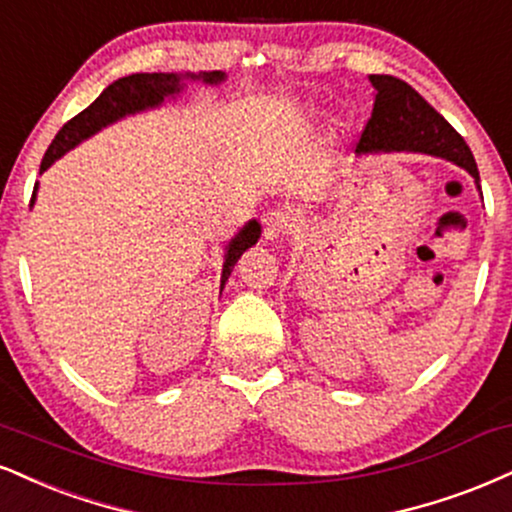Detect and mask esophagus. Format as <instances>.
Wrapping results in <instances>:
<instances>
[{
	"instance_id": "obj_1",
	"label": "esophagus",
	"mask_w": 512,
	"mask_h": 512,
	"mask_svg": "<svg viewBox=\"0 0 512 512\" xmlns=\"http://www.w3.org/2000/svg\"><path fill=\"white\" fill-rule=\"evenodd\" d=\"M293 226H295L293 212H288V209H274V212H269L267 217H264V236L269 240L286 236Z\"/></svg>"
}]
</instances>
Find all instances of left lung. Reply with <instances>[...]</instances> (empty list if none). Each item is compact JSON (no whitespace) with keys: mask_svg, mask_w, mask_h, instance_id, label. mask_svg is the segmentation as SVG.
Listing matches in <instances>:
<instances>
[{"mask_svg":"<svg viewBox=\"0 0 512 512\" xmlns=\"http://www.w3.org/2000/svg\"><path fill=\"white\" fill-rule=\"evenodd\" d=\"M377 88L374 109L357 140V152L412 150L451 159L479 181L470 147L412 85L393 76H369Z\"/></svg>","mask_w":512,"mask_h":512,"instance_id":"obj_1","label":"left lung"}]
</instances>
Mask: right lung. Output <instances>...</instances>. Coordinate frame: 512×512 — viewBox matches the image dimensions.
Here are the masks:
<instances>
[{"label":"right lung","instance_id":"obj_1","mask_svg":"<svg viewBox=\"0 0 512 512\" xmlns=\"http://www.w3.org/2000/svg\"><path fill=\"white\" fill-rule=\"evenodd\" d=\"M188 78H202L207 80V83H217V80L224 78V73L214 71V73H202V76H188ZM181 80L183 78L176 76V73H133V76L114 80V83L109 85V88L104 90L88 109H83L78 116H73L71 121L64 123V128L57 133V138H54L52 145L47 147L45 157H42L40 171H45L47 166L57 162L64 152H69L73 145H78L83 138H88V135L100 131V128L107 126V123L121 119V116L126 114L140 112V109L155 107V104L164 102L166 95H174V92L181 90ZM35 190H38V186H35ZM35 190H33V197H30V205H33L35 200ZM257 238H260V224H257V221H250V224L231 240L229 250H226L224 272H221V286H224V281L229 279V274L233 272V264L238 262V257L243 255L252 243H257Z\"/></svg>","mask_w":512,"mask_h":512}]
</instances>
